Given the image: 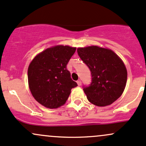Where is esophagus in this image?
Here are the masks:
<instances>
[{
	"mask_svg": "<svg viewBox=\"0 0 146 146\" xmlns=\"http://www.w3.org/2000/svg\"><path fill=\"white\" fill-rule=\"evenodd\" d=\"M77 83H78V86H80L81 85H82V82H81L80 80H78L77 81Z\"/></svg>",
	"mask_w": 146,
	"mask_h": 146,
	"instance_id": "34e87169",
	"label": "esophagus"
}]
</instances>
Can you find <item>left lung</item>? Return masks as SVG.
Instances as JSON below:
<instances>
[{"label": "left lung", "instance_id": "obj_1", "mask_svg": "<svg viewBox=\"0 0 146 146\" xmlns=\"http://www.w3.org/2000/svg\"><path fill=\"white\" fill-rule=\"evenodd\" d=\"M77 51L91 71V84L83 86L87 99L97 106L113 104L123 93L127 83L123 61L111 50L98 46L80 47Z\"/></svg>", "mask_w": 146, "mask_h": 146}]
</instances>
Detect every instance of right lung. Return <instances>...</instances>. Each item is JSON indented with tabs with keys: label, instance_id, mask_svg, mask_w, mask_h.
Instances as JSON below:
<instances>
[{
	"label": "right lung",
	"instance_id": "obj_1",
	"mask_svg": "<svg viewBox=\"0 0 146 146\" xmlns=\"http://www.w3.org/2000/svg\"><path fill=\"white\" fill-rule=\"evenodd\" d=\"M76 47L56 45L38 54L28 68L30 91L34 99L48 108H57L68 99L78 84L70 78L66 66Z\"/></svg>",
	"mask_w": 146,
	"mask_h": 146
}]
</instances>
